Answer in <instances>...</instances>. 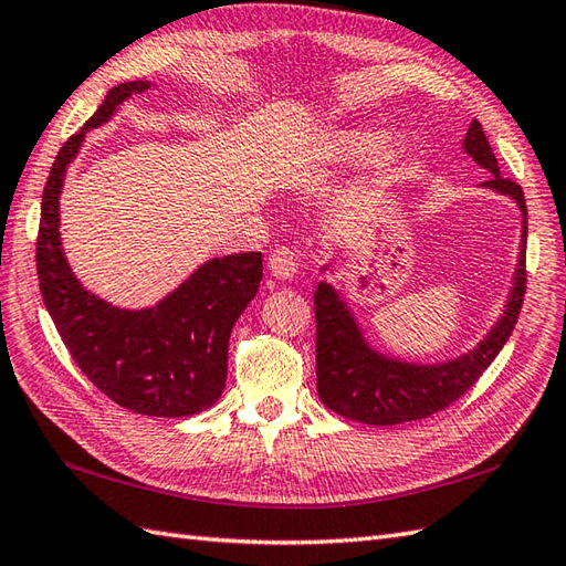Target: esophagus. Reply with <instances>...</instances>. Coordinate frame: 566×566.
<instances>
[{"label": "esophagus", "mask_w": 566, "mask_h": 566, "mask_svg": "<svg viewBox=\"0 0 566 566\" xmlns=\"http://www.w3.org/2000/svg\"><path fill=\"white\" fill-rule=\"evenodd\" d=\"M269 271H271V275H275V279L279 281H291V279H295V273H297V259H295V254L287 247H281V249H275L273 254L269 256Z\"/></svg>", "instance_id": "obj_1"}]
</instances>
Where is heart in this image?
<instances>
[{
  "instance_id": "obj_1",
  "label": "heart",
  "mask_w": 566,
  "mask_h": 566,
  "mask_svg": "<svg viewBox=\"0 0 566 566\" xmlns=\"http://www.w3.org/2000/svg\"><path fill=\"white\" fill-rule=\"evenodd\" d=\"M324 155L334 161H356L373 155L375 165L389 169L407 155V140L401 133L380 135L373 128H338L322 140Z\"/></svg>"
}]
</instances>
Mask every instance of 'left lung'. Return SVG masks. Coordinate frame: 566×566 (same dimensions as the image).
<instances>
[{
  "instance_id": "8db88e82",
  "label": "left lung",
  "mask_w": 566,
  "mask_h": 566,
  "mask_svg": "<svg viewBox=\"0 0 566 566\" xmlns=\"http://www.w3.org/2000/svg\"><path fill=\"white\" fill-rule=\"evenodd\" d=\"M464 155L486 169L489 177L482 188L509 196L523 216L521 251L513 287L504 305V315L468 354L446 363H409L375 350L346 300L332 283L319 281L315 291L317 319V392L324 407L342 413L350 421L370 426H395L426 419L460 399L492 366L499 350L516 329L525 295V237H528V208L521 186L499 174V161L492 153L482 125L472 120L462 143ZM332 271L329 263L322 273Z\"/></svg>"
}]
</instances>
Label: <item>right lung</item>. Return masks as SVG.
<instances>
[{
	"mask_svg": "<svg viewBox=\"0 0 566 566\" xmlns=\"http://www.w3.org/2000/svg\"><path fill=\"white\" fill-rule=\"evenodd\" d=\"M149 86H113L84 128L60 147L43 188L35 266L45 310L94 387L135 413L169 419L206 411L220 399L228 380L230 332L254 300L263 266L259 251L210 259L177 291L143 310L106 303L72 273L60 240V193L67 167L86 130L108 123L120 104Z\"/></svg>",
	"mask_w": 566,
	"mask_h": 566,
	"instance_id": "right-lung-1",
	"label": "right lung"
}]
</instances>
